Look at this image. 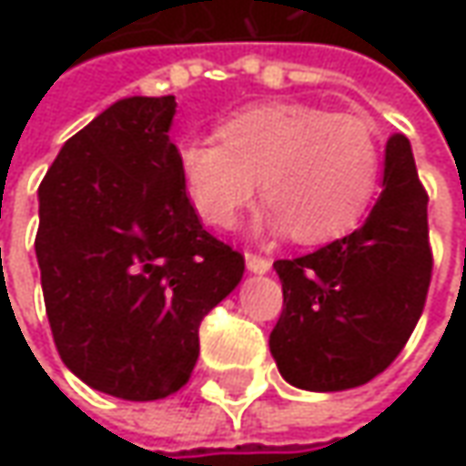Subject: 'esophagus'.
<instances>
[{"instance_id":"esophagus-1","label":"esophagus","mask_w":466,"mask_h":466,"mask_svg":"<svg viewBox=\"0 0 466 466\" xmlns=\"http://www.w3.org/2000/svg\"><path fill=\"white\" fill-rule=\"evenodd\" d=\"M246 267H248L251 272H257V275H264V272H269L272 259H269V257H261V254H254V251H248V254H246Z\"/></svg>"}]
</instances>
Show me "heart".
<instances>
[{"mask_svg": "<svg viewBox=\"0 0 466 466\" xmlns=\"http://www.w3.org/2000/svg\"><path fill=\"white\" fill-rule=\"evenodd\" d=\"M381 145L366 118L309 103H261L218 127V142L178 150L202 220L233 228L259 184L269 225L298 243H327L363 220L381 181Z\"/></svg>", "mask_w": 466, "mask_h": 466, "instance_id": "heart-1", "label": "heart"}]
</instances>
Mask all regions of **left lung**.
<instances>
[{
	"instance_id": "8db88e82",
	"label": "left lung",
	"mask_w": 466,
	"mask_h": 466,
	"mask_svg": "<svg viewBox=\"0 0 466 466\" xmlns=\"http://www.w3.org/2000/svg\"><path fill=\"white\" fill-rule=\"evenodd\" d=\"M275 269L282 313L269 350L288 384L342 391L384 373L420 319L433 272L428 194L410 139L389 137L384 191L366 223Z\"/></svg>"
}]
</instances>
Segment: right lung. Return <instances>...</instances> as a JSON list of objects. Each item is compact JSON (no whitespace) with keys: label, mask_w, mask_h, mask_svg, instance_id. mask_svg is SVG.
<instances>
[{"label":"right lung","mask_w":466,"mask_h":466,"mask_svg":"<svg viewBox=\"0 0 466 466\" xmlns=\"http://www.w3.org/2000/svg\"><path fill=\"white\" fill-rule=\"evenodd\" d=\"M176 98H124L66 139L38 187L35 257L64 366L132 402L187 384L199 324L243 278L207 233L168 139Z\"/></svg>","instance_id":"obj_1"}]
</instances>
